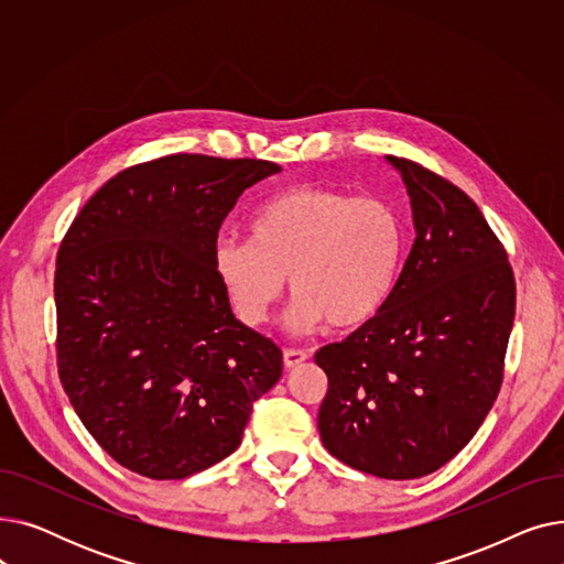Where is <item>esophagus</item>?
Instances as JSON below:
<instances>
[{
	"label": "esophagus",
	"mask_w": 564,
	"mask_h": 564,
	"mask_svg": "<svg viewBox=\"0 0 564 564\" xmlns=\"http://www.w3.org/2000/svg\"><path fill=\"white\" fill-rule=\"evenodd\" d=\"M304 361H308V351H304V349H285L283 351V366L285 368H297Z\"/></svg>",
	"instance_id": "34e87169"
}]
</instances>
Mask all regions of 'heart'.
I'll use <instances>...</instances> for the list:
<instances>
[{"instance_id":"1","label":"heart","mask_w":564,"mask_h":564,"mask_svg":"<svg viewBox=\"0 0 564 564\" xmlns=\"http://www.w3.org/2000/svg\"><path fill=\"white\" fill-rule=\"evenodd\" d=\"M402 251L404 224L387 200L294 185L256 207L249 240L219 237L213 270L232 313L249 327L267 322L288 276L294 332L324 322L351 332L389 304Z\"/></svg>"}]
</instances>
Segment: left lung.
<instances>
[{
  "label": "left lung",
  "mask_w": 564,
  "mask_h": 564,
  "mask_svg": "<svg viewBox=\"0 0 564 564\" xmlns=\"http://www.w3.org/2000/svg\"><path fill=\"white\" fill-rule=\"evenodd\" d=\"M416 240L383 311L322 347L317 430L343 464L383 480L448 464L494 406L514 322L512 264L480 207L446 177L389 158Z\"/></svg>",
  "instance_id": "1"
}]
</instances>
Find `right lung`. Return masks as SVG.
Masks as SVG:
<instances>
[{
  "instance_id": "add662e5",
  "label": "right lung",
  "mask_w": 564,
  "mask_h": 564,
  "mask_svg": "<svg viewBox=\"0 0 564 564\" xmlns=\"http://www.w3.org/2000/svg\"><path fill=\"white\" fill-rule=\"evenodd\" d=\"M281 166L175 153L105 183L56 253V366L102 451L183 480L240 446L283 354L237 319L213 247L237 198Z\"/></svg>"
}]
</instances>
